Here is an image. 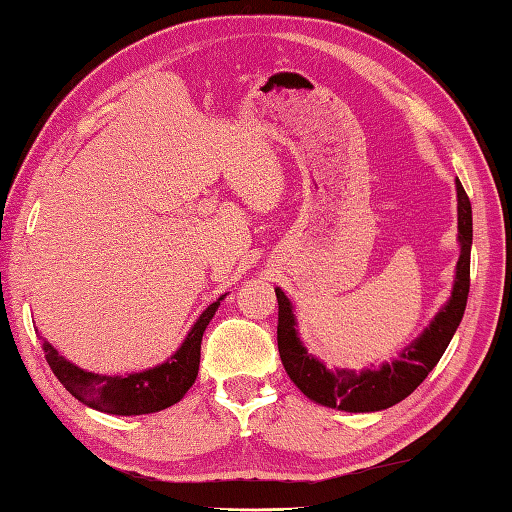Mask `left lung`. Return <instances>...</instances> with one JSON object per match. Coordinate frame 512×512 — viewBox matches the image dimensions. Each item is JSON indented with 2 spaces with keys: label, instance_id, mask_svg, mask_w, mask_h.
I'll use <instances>...</instances> for the list:
<instances>
[{
  "label": "left lung",
  "instance_id": "1",
  "mask_svg": "<svg viewBox=\"0 0 512 512\" xmlns=\"http://www.w3.org/2000/svg\"><path fill=\"white\" fill-rule=\"evenodd\" d=\"M458 193V243L460 258L456 263V278L452 297L430 321L417 339L400 352L391 363H382L378 369L352 371L328 369L319 358L306 352L297 334V321L293 315L291 299L284 291L276 289L278 297V350L282 365L289 378L308 400L321 406L345 410V413H376L406 400L417 386L428 378V373L439 363L443 352L450 345L452 336L465 315L469 295V260H471V204L456 180Z\"/></svg>",
  "mask_w": 512,
  "mask_h": 512
}]
</instances>
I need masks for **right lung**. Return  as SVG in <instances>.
Here are the masks:
<instances>
[{
  "label": "right lung",
  "instance_id": "1",
  "mask_svg": "<svg viewBox=\"0 0 512 512\" xmlns=\"http://www.w3.org/2000/svg\"><path fill=\"white\" fill-rule=\"evenodd\" d=\"M223 297L226 295H221L199 315L178 352L152 369L128 373V376H102V373L84 371L69 363L65 356L58 354L56 347H52V343L43 339L45 360L60 384L78 402L99 410V413L123 417L158 413V410L178 404L193 386L199 371L204 330L210 319L215 317Z\"/></svg>",
  "mask_w": 512,
  "mask_h": 512
}]
</instances>
